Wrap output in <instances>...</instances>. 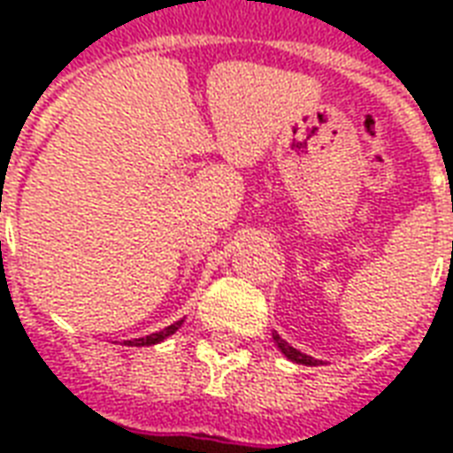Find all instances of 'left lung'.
Returning a JSON list of instances; mask_svg holds the SVG:
<instances>
[{
	"mask_svg": "<svg viewBox=\"0 0 453 453\" xmlns=\"http://www.w3.org/2000/svg\"><path fill=\"white\" fill-rule=\"evenodd\" d=\"M273 338H275V343H277V348H280V350L284 352V355H287V357L291 359V362H296V365H305V366H317V362H319V359H312L310 357V355H303L301 350H296V348H291L289 343H287V341H284L282 336H280V334H273Z\"/></svg>",
	"mask_w": 453,
	"mask_h": 453,
	"instance_id": "1",
	"label": "left lung"
}]
</instances>
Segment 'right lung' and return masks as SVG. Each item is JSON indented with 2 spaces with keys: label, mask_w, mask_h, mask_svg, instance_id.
<instances>
[{
  "label": "right lung",
  "mask_w": 453,
  "mask_h": 453,
  "mask_svg": "<svg viewBox=\"0 0 453 453\" xmlns=\"http://www.w3.org/2000/svg\"><path fill=\"white\" fill-rule=\"evenodd\" d=\"M180 324H183V319H178V322H173L171 326H166V329H162V331H157V334H150V336L127 341V345H136V348H141V345H155V343H159V341H164L166 336H171V334H176Z\"/></svg>",
  "instance_id": "add662e5"
}]
</instances>
